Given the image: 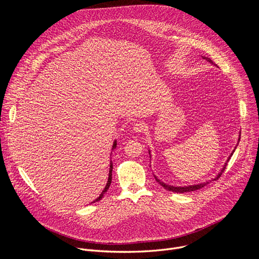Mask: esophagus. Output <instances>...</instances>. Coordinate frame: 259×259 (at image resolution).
I'll return each instance as SVG.
<instances>
[{
	"instance_id": "esophagus-1",
	"label": "esophagus",
	"mask_w": 259,
	"mask_h": 259,
	"mask_svg": "<svg viewBox=\"0 0 259 259\" xmlns=\"http://www.w3.org/2000/svg\"><path fill=\"white\" fill-rule=\"evenodd\" d=\"M133 131L136 132V133H141V132H144L145 129H146V126L144 123H141V122H137L133 125L132 127Z\"/></svg>"
}]
</instances>
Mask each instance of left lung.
<instances>
[{
    "mask_svg": "<svg viewBox=\"0 0 259 259\" xmlns=\"http://www.w3.org/2000/svg\"><path fill=\"white\" fill-rule=\"evenodd\" d=\"M204 59H206L207 61H209L211 64H214L213 62H212V60L210 59V58H208V57H205V56H202ZM215 65V64H214ZM241 134V133H240ZM239 134V138H238V143H239V141H240V138H241V135ZM238 143H237V145L235 146V149L233 150V152H232V154L230 155V157L228 158V160H227V162L225 163V165L223 166V168L220 169V171L218 172V174H216V176L214 177V178H211L210 180H207V181H204V182H201V183H197V184H191V186H184V187H176V186H170V184H167V183H165V182H163L162 180H160L155 174H154V176H155V178H156V180H157V182H159L161 186L164 188V189H166L167 191H170V192H173V193H179V194H182V193H188V192H194V191H197V190H199V189H202V188H204L207 183H209V182H211V181H213V180H216V179H218L220 176H221V174H223V172H224V170L226 169V167H227V164H228V162L230 161V159H231V157L233 156V154H234V152L236 151V149H237V146H238ZM149 154H150V157H151V159H152V155H151V151L149 150Z\"/></svg>",
    "mask_w": 259,
    "mask_h": 259,
    "instance_id": "8db88e82",
    "label": "left lung"
}]
</instances>
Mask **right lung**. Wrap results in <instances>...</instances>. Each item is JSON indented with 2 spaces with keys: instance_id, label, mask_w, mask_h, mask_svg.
<instances>
[{
  "instance_id": "1",
  "label": "right lung",
  "mask_w": 259,
  "mask_h": 259,
  "mask_svg": "<svg viewBox=\"0 0 259 259\" xmlns=\"http://www.w3.org/2000/svg\"><path fill=\"white\" fill-rule=\"evenodd\" d=\"M116 147H117V140H115V141H114V143H113L112 151H113L114 149H116ZM112 171H113V162L110 161V162H109V172H108L107 182H106V184H105V187H104L103 191H102V192H101V194L99 195V197H98V198H96L92 203H95V202H97V201L101 200V199H102V197H103V195L107 192V190H108V188H109V186H110V182H112Z\"/></svg>"
}]
</instances>
